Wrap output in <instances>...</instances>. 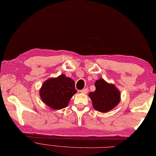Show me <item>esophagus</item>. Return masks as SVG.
<instances>
[{
    "label": "esophagus",
    "mask_w": 156,
    "mask_h": 156,
    "mask_svg": "<svg viewBox=\"0 0 156 156\" xmlns=\"http://www.w3.org/2000/svg\"><path fill=\"white\" fill-rule=\"evenodd\" d=\"M87 91H88V90L87 88H85V89H83V90H82L80 91V93H83V94H86V93H87Z\"/></svg>",
    "instance_id": "34e87169"
}]
</instances>
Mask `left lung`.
<instances>
[{"mask_svg":"<svg viewBox=\"0 0 156 156\" xmlns=\"http://www.w3.org/2000/svg\"><path fill=\"white\" fill-rule=\"evenodd\" d=\"M96 90L89 96L95 110L100 112H107L114 108L120 101L121 94L114 85L108 84L104 79L95 82Z\"/></svg>","mask_w":156,"mask_h":156,"instance_id":"obj_1","label":"left lung"}]
</instances>
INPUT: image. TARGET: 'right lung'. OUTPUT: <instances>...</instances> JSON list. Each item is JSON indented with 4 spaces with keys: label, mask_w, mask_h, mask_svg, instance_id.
Instances as JSON below:
<instances>
[{
    "label": "right lung",
    "mask_w": 156,
    "mask_h": 156,
    "mask_svg": "<svg viewBox=\"0 0 156 156\" xmlns=\"http://www.w3.org/2000/svg\"><path fill=\"white\" fill-rule=\"evenodd\" d=\"M76 93L75 82L64 74L47 80L40 90L42 100L55 110L67 107L72 96Z\"/></svg>",
    "instance_id": "add662e5"
}]
</instances>
